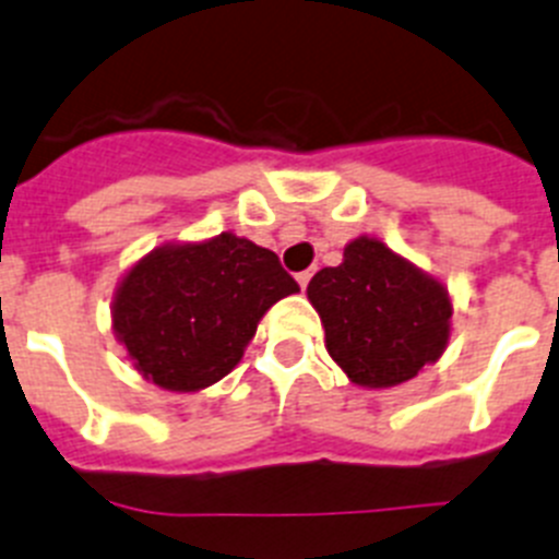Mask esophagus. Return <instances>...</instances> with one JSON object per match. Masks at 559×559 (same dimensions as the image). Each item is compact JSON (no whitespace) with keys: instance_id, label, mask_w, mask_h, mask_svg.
<instances>
[{"instance_id":"34e87169","label":"esophagus","mask_w":559,"mask_h":559,"mask_svg":"<svg viewBox=\"0 0 559 559\" xmlns=\"http://www.w3.org/2000/svg\"><path fill=\"white\" fill-rule=\"evenodd\" d=\"M310 276H313V271H299V274H296V283H299V288H308V283H310Z\"/></svg>"}]
</instances>
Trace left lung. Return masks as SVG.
I'll use <instances>...</instances> for the list:
<instances>
[{
	"instance_id": "left-lung-1",
	"label": "left lung",
	"mask_w": 559,
	"mask_h": 559,
	"mask_svg": "<svg viewBox=\"0 0 559 559\" xmlns=\"http://www.w3.org/2000/svg\"><path fill=\"white\" fill-rule=\"evenodd\" d=\"M308 299L322 316L330 358L358 386L406 383L448 347L445 285L374 237H355L344 263L310 280Z\"/></svg>"
}]
</instances>
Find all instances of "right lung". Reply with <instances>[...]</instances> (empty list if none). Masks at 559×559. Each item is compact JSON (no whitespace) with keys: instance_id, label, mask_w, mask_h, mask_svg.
Instances as JSON below:
<instances>
[{"instance_id":"1","label":"right lung","mask_w":559,"mask_h":559,"mask_svg":"<svg viewBox=\"0 0 559 559\" xmlns=\"http://www.w3.org/2000/svg\"><path fill=\"white\" fill-rule=\"evenodd\" d=\"M299 290L280 257L231 231L142 257L114 294V333L142 378L199 392L237 367L265 310Z\"/></svg>"}]
</instances>
